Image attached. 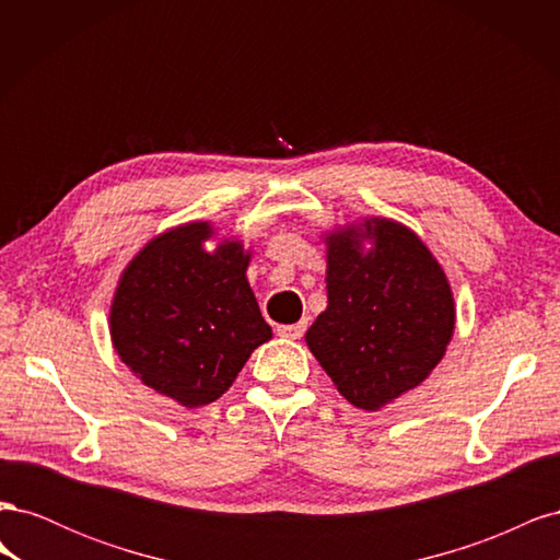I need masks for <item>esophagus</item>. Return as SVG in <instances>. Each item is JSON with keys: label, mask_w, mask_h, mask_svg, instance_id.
Here are the masks:
<instances>
[{"label": "esophagus", "mask_w": 560, "mask_h": 560, "mask_svg": "<svg viewBox=\"0 0 560 560\" xmlns=\"http://www.w3.org/2000/svg\"><path fill=\"white\" fill-rule=\"evenodd\" d=\"M276 331H278V336L292 338V341H296V338L306 334V322H296V325H278Z\"/></svg>", "instance_id": "1"}]
</instances>
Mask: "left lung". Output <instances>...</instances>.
<instances>
[{
    "mask_svg": "<svg viewBox=\"0 0 560 560\" xmlns=\"http://www.w3.org/2000/svg\"><path fill=\"white\" fill-rule=\"evenodd\" d=\"M327 299L306 343L338 393L364 411L425 381L453 336L442 266L413 231L389 219H364L329 235Z\"/></svg>",
    "mask_w": 560,
    "mask_h": 560,
    "instance_id": "8db88e82",
    "label": "left lung"
}]
</instances>
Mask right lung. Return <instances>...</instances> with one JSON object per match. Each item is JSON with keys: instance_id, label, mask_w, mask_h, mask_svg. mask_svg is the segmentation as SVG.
I'll return each instance as SVG.
<instances>
[{"instance_id": "1", "label": "right lung", "mask_w": 560, "mask_h": 560, "mask_svg": "<svg viewBox=\"0 0 560 560\" xmlns=\"http://www.w3.org/2000/svg\"><path fill=\"white\" fill-rule=\"evenodd\" d=\"M208 222H191L151 241L118 280L109 313L121 362L144 385L182 406L222 397L252 350L266 343L238 241L202 249Z\"/></svg>"}]
</instances>
